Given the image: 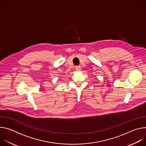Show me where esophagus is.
<instances>
[{"label":"esophagus","mask_w":146,"mask_h":146,"mask_svg":"<svg viewBox=\"0 0 146 146\" xmlns=\"http://www.w3.org/2000/svg\"><path fill=\"white\" fill-rule=\"evenodd\" d=\"M75 69L76 71H80L81 70V68L79 66H77L75 67Z\"/></svg>","instance_id":"34e87169"}]
</instances>
